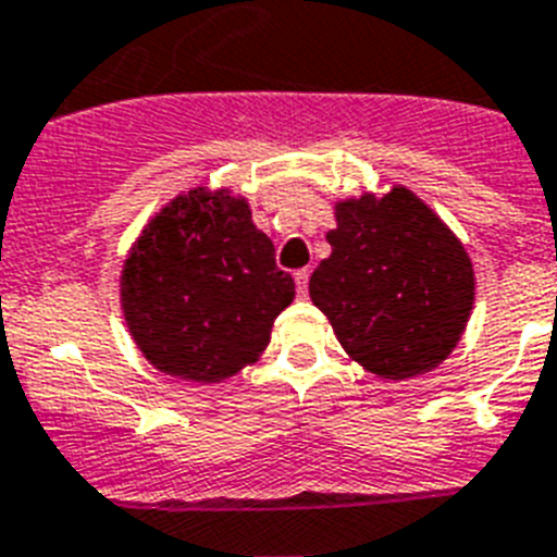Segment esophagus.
<instances>
[{
	"label": "esophagus",
	"instance_id": "obj_1",
	"mask_svg": "<svg viewBox=\"0 0 557 557\" xmlns=\"http://www.w3.org/2000/svg\"><path fill=\"white\" fill-rule=\"evenodd\" d=\"M307 284H310V270H298L296 273V289H298V298L307 296Z\"/></svg>",
	"mask_w": 557,
	"mask_h": 557
}]
</instances>
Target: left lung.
I'll use <instances>...</instances> for the list:
<instances>
[{
    "mask_svg": "<svg viewBox=\"0 0 557 557\" xmlns=\"http://www.w3.org/2000/svg\"><path fill=\"white\" fill-rule=\"evenodd\" d=\"M333 247L310 275V298L344 352L379 379L430 372L461 342L475 270L433 207L404 185L335 201Z\"/></svg>",
    "mask_w": 557,
    "mask_h": 557,
    "instance_id": "left-lung-1",
    "label": "left lung"
}]
</instances>
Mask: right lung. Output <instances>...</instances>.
<instances>
[{
    "label": "right lung",
    "instance_id": "add662e5",
    "mask_svg": "<svg viewBox=\"0 0 557 557\" xmlns=\"http://www.w3.org/2000/svg\"><path fill=\"white\" fill-rule=\"evenodd\" d=\"M124 324L159 372L219 384L259 361L293 275L245 196L193 187L145 224L119 278Z\"/></svg>",
    "mask_w": 557,
    "mask_h": 557
}]
</instances>
